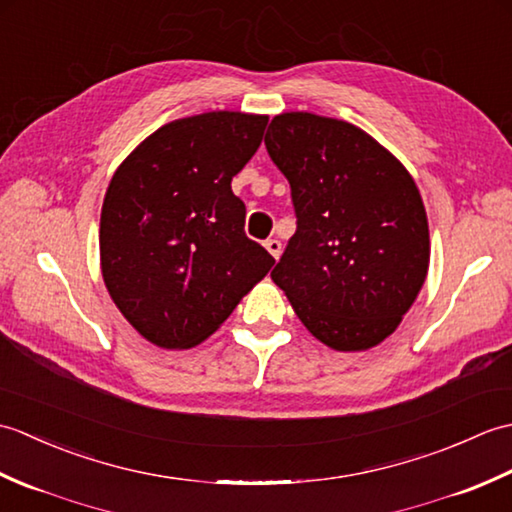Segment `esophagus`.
Instances as JSON below:
<instances>
[{"label":"esophagus","mask_w":512,"mask_h":512,"mask_svg":"<svg viewBox=\"0 0 512 512\" xmlns=\"http://www.w3.org/2000/svg\"><path fill=\"white\" fill-rule=\"evenodd\" d=\"M264 246H266V250H268L270 255H273L275 259H279V255H281V242H279V239H266Z\"/></svg>","instance_id":"obj_1"}]
</instances>
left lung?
Masks as SVG:
<instances>
[{
    "instance_id": "1",
    "label": "left lung",
    "mask_w": 512,
    "mask_h": 512,
    "mask_svg": "<svg viewBox=\"0 0 512 512\" xmlns=\"http://www.w3.org/2000/svg\"><path fill=\"white\" fill-rule=\"evenodd\" d=\"M264 143L297 215L270 277L321 343L369 350L398 328L427 277L416 182L372 136L336 118L279 114Z\"/></svg>"
}]
</instances>
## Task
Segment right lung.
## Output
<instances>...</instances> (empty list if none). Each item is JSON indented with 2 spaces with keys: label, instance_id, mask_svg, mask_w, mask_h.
Instances as JSON below:
<instances>
[{
  "label": "right lung",
  "instance_id": "obj_1",
  "mask_svg": "<svg viewBox=\"0 0 512 512\" xmlns=\"http://www.w3.org/2000/svg\"><path fill=\"white\" fill-rule=\"evenodd\" d=\"M268 116L209 112L143 140L116 169L101 211L110 297L158 347L187 350L228 319L273 255L244 233L231 180L262 145Z\"/></svg>",
  "mask_w": 512,
  "mask_h": 512
}]
</instances>
